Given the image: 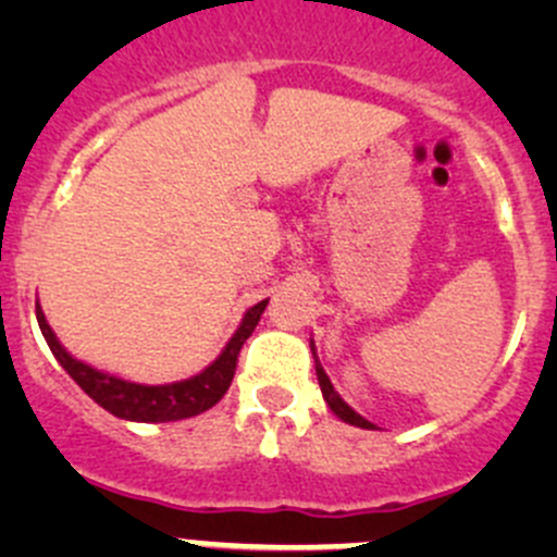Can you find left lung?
Segmentation results:
<instances>
[{"label":"left lung","instance_id":"left-lung-1","mask_svg":"<svg viewBox=\"0 0 557 557\" xmlns=\"http://www.w3.org/2000/svg\"><path fill=\"white\" fill-rule=\"evenodd\" d=\"M314 372H318V383H320V391H323L325 404H329L331 412H334L336 418L345 420V423H350V425H358V429H377V425L369 423L367 418H361V414H358L356 409L347 407V404L342 401V396H339V393L334 391V385H331L329 374H325V372H323V367H320L318 356H314Z\"/></svg>","mask_w":557,"mask_h":557}]
</instances>
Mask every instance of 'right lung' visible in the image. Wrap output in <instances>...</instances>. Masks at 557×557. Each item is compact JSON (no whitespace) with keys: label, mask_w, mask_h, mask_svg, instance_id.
Returning a JSON list of instances; mask_svg holds the SVG:
<instances>
[{"label":"right lung","mask_w":557,"mask_h":557,"mask_svg":"<svg viewBox=\"0 0 557 557\" xmlns=\"http://www.w3.org/2000/svg\"><path fill=\"white\" fill-rule=\"evenodd\" d=\"M269 299L258 301L256 307L245 312L243 323H239L237 334L228 339L226 350L210 363L201 374L190 380H180L172 385H139L128 383V380L112 377V374L99 372V369L88 367V363L72 358L64 347L59 345L55 334L50 331L48 320H45L42 310L37 305V320L39 329H42L45 342H48L50 352L55 356V361L66 369L72 380L99 404L107 412H112L115 418L123 420H139V423H170V420H183L194 418V414L205 412V409L215 407L223 398V393L232 385L234 372H237V358L243 350L245 339L252 334V329L261 320L263 307Z\"/></svg>","instance_id":"1"}]
</instances>
